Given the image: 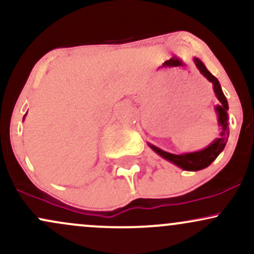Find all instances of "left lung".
<instances>
[{
  "mask_svg": "<svg viewBox=\"0 0 254 254\" xmlns=\"http://www.w3.org/2000/svg\"><path fill=\"white\" fill-rule=\"evenodd\" d=\"M193 62L196 64V66L199 69L200 74L203 75L209 82L212 83V88H214V93L216 95V98L220 101V105L215 106V111L217 113L218 117V125L221 127V132L220 136L217 138H215L208 147H205L202 150L193 151V153H185V154H171L167 151L160 149V148L155 147V145L148 143V145L155 151L156 154H159L160 156L164 157L165 160L172 162V164L177 165L178 167H180L184 171H191L196 172L206 168L208 166L212 164L216 157L220 155V153L226 147L227 141H228L229 136V127H228V101H227L226 97H224L222 88H221V84L218 82V80L210 71L206 69V66L204 65V63L199 58L193 57Z\"/></svg>",
  "mask_w": 254,
  "mask_h": 254,
  "instance_id": "1",
  "label": "left lung"
}]
</instances>
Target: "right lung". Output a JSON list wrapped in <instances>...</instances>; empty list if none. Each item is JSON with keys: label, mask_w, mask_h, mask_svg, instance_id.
Returning a JSON list of instances; mask_svg holds the SVG:
<instances>
[{"label": "right lung", "mask_w": 254, "mask_h": 254, "mask_svg": "<svg viewBox=\"0 0 254 254\" xmlns=\"http://www.w3.org/2000/svg\"><path fill=\"white\" fill-rule=\"evenodd\" d=\"M25 116H26V115H25ZM25 116H24V119H25Z\"/></svg>", "instance_id": "right-lung-1"}]
</instances>
